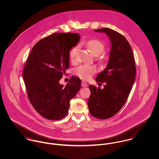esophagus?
Wrapping results in <instances>:
<instances>
[{"label": "esophagus", "instance_id": "esophagus-1", "mask_svg": "<svg viewBox=\"0 0 159 159\" xmlns=\"http://www.w3.org/2000/svg\"><path fill=\"white\" fill-rule=\"evenodd\" d=\"M81 86L83 87V88L87 87V86H88V84H87L85 81H82V82H81Z\"/></svg>", "mask_w": 159, "mask_h": 159}]
</instances>
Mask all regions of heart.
Segmentation results:
<instances>
[{
    "label": "heart",
    "mask_w": 159,
    "mask_h": 159,
    "mask_svg": "<svg viewBox=\"0 0 159 159\" xmlns=\"http://www.w3.org/2000/svg\"><path fill=\"white\" fill-rule=\"evenodd\" d=\"M87 47L91 50L92 52L95 55H100L104 50L103 44L98 40H91L86 43ZM78 48H73L70 52V58L71 62L76 61ZM97 71V69L92 66L89 65H81L75 70V73L80 78L84 80H88Z\"/></svg>",
    "instance_id": "1"
}]
</instances>
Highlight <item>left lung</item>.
Masks as SVG:
<instances>
[{
    "label": "left lung",
    "mask_w": 159,
    "mask_h": 159,
    "mask_svg": "<svg viewBox=\"0 0 159 159\" xmlns=\"http://www.w3.org/2000/svg\"><path fill=\"white\" fill-rule=\"evenodd\" d=\"M94 31L108 36L111 49L107 67L95 78L97 82L105 83L104 88L90 85L88 104L92 116L106 119L114 116L125 104L135 80V62L132 48L122 35L108 28Z\"/></svg>",
    "instance_id": "left-lung-1"
}]
</instances>
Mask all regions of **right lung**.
<instances>
[{"instance_id": "obj_1", "label": "right lung", "mask_w": 159, "mask_h": 159, "mask_svg": "<svg viewBox=\"0 0 159 159\" xmlns=\"http://www.w3.org/2000/svg\"><path fill=\"white\" fill-rule=\"evenodd\" d=\"M80 39L78 34H52L38 42L27 57L23 73L27 96L35 110L47 119L66 117L70 100L81 88V80L74 76L66 87L59 83L69 67V51Z\"/></svg>"}]
</instances>
